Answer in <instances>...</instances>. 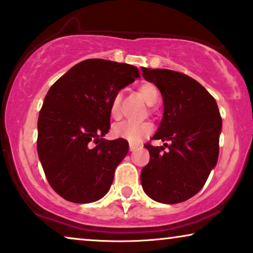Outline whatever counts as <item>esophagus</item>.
<instances>
[{"label":"esophagus","mask_w":253,"mask_h":253,"mask_svg":"<svg viewBox=\"0 0 253 253\" xmlns=\"http://www.w3.org/2000/svg\"><path fill=\"white\" fill-rule=\"evenodd\" d=\"M138 147H139V144H136V143H130V145H129V149L131 152H132V151H136Z\"/></svg>","instance_id":"34e87169"}]
</instances>
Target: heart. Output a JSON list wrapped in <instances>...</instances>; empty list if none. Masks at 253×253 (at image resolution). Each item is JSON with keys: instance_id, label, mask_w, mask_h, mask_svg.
Wrapping results in <instances>:
<instances>
[{"instance_id": "1", "label": "heart", "mask_w": 253, "mask_h": 253, "mask_svg": "<svg viewBox=\"0 0 253 253\" xmlns=\"http://www.w3.org/2000/svg\"><path fill=\"white\" fill-rule=\"evenodd\" d=\"M138 91L149 106H153L159 100V90L153 84H143L142 86H139ZM121 101H122V94L119 93L115 95L110 102V115L115 119L120 116ZM152 130L153 126L147 122L122 121L113 126V134L117 138H122L130 143H138L145 137L150 136L152 133Z\"/></svg>"}]
</instances>
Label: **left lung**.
<instances>
[{
	"mask_svg": "<svg viewBox=\"0 0 253 253\" xmlns=\"http://www.w3.org/2000/svg\"><path fill=\"white\" fill-rule=\"evenodd\" d=\"M142 71L144 79L158 87L164 102L163 120L152 139L167 143L145 144L150 162L140 182L157 202H183L200 192L217 163L222 130L217 103L188 75L160 68Z\"/></svg>",
	"mask_w": 253,
	"mask_h": 253,
	"instance_id": "left-lung-1",
	"label": "left lung"
}]
</instances>
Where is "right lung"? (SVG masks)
Returning a JSON list of instances; mask_svg holds the SVG:
<instances>
[{
  "label": "right lung",
  "instance_id": "obj_1",
  "mask_svg": "<svg viewBox=\"0 0 253 253\" xmlns=\"http://www.w3.org/2000/svg\"><path fill=\"white\" fill-rule=\"evenodd\" d=\"M137 78L132 65L87 59L47 91L38 117L37 151L48 183L61 198L89 203L109 191L129 150L122 138H102L110 129V102Z\"/></svg>",
  "mask_w": 253,
  "mask_h": 253
}]
</instances>
